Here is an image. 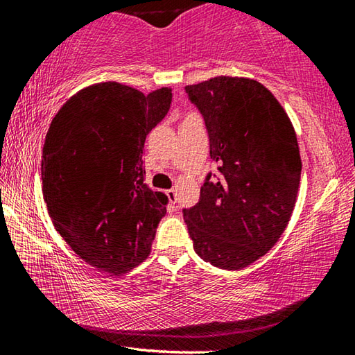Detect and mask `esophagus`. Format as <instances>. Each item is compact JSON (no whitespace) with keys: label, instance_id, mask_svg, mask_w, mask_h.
Wrapping results in <instances>:
<instances>
[{"label":"esophagus","instance_id":"34e87169","mask_svg":"<svg viewBox=\"0 0 355 355\" xmlns=\"http://www.w3.org/2000/svg\"><path fill=\"white\" fill-rule=\"evenodd\" d=\"M166 196H167V199H169L172 205H175V203H177V191L175 189L166 191Z\"/></svg>","mask_w":355,"mask_h":355}]
</instances>
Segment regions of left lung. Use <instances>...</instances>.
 Listing matches in <instances>:
<instances>
[{"mask_svg":"<svg viewBox=\"0 0 355 355\" xmlns=\"http://www.w3.org/2000/svg\"><path fill=\"white\" fill-rule=\"evenodd\" d=\"M184 91L205 120L219 175L208 172L183 218L196 254L236 271L271 250L288 225L302 171L297 137L284 107L255 80L216 76Z\"/></svg>","mask_w":355,"mask_h":355,"instance_id":"obj_1","label":"left lung"}]
</instances>
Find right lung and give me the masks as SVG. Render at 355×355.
Listing matches in <instances>:
<instances>
[{
  "label": "right lung",
  "mask_w": 355,
  "mask_h": 355,
  "mask_svg": "<svg viewBox=\"0 0 355 355\" xmlns=\"http://www.w3.org/2000/svg\"><path fill=\"white\" fill-rule=\"evenodd\" d=\"M172 91L144 95L107 81L83 89L51 120L42 153L48 214L65 243L114 275L152 250L167 196L144 183L147 135L171 110Z\"/></svg>",
  "instance_id": "obj_1"
}]
</instances>
